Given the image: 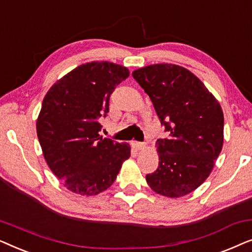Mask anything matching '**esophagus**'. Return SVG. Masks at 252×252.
I'll return each mask as SVG.
<instances>
[{
	"mask_svg": "<svg viewBox=\"0 0 252 252\" xmlns=\"http://www.w3.org/2000/svg\"><path fill=\"white\" fill-rule=\"evenodd\" d=\"M132 146L135 150H143V149H146V148H147L146 144L142 143V142H137V141H133Z\"/></svg>",
	"mask_w": 252,
	"mask_h": 252,
	"instance_id": "1",
	"label": "esophagus"
}]
</instances>
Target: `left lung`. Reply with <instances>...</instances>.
I'll return each instance as SVG.
<instances>
[{"mask_svg":"<svg viewBox=\"0 0 252 252\" xmlns=\"http://www.w3.org/2000/svg\"><path fill=\"white\" fill-rule=\"evenodd\" d=\"M133 78L149 95L170 132L156 142L159 163L147 182L157 194L177 198L194 191L211 173L223 143V113L204 84L187 68L154 64Z\"/></svg>","mask_w":252,"mask_h":252,"instance_id":"left-lung-1","label":"left lung"}]
</instances>
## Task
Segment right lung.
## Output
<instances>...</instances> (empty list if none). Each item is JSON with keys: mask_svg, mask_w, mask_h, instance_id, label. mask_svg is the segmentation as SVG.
Here are the masks:
<instances>
[{"mask_svg": "<svg viewBox=\"0 0 252 252\" xmlns=\"http://www.w3.org/2000/svg\"><path fill=\"white\" fill-rule=\"evenodd\" d=\"M129 71L111 62H92L68 72L44 96L36 133L48 166L68 190L97 195L115 182L130 156L128 143L99 136V117Z\"/></svg>", "mask_w": 252, "mask_h": 252, "instance_id": "1", "label": "right lung"}]
</instances>
